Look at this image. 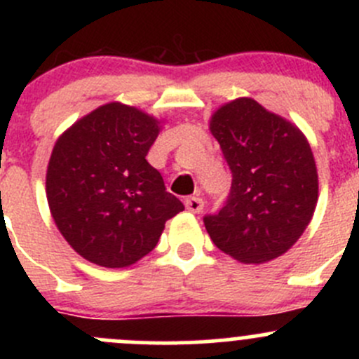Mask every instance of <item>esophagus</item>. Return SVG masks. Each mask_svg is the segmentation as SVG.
<instances>
[{"label": "esophagus", "instance_id": "obj_1", "mask_svg": "<svg viewBox=\"0 0 359 359\" xmlns=\"http://www.w3.org/2000/svg\"><path fill=\"white\" fill-rule=\"evenodd\" d=\"M184 205H186L187 212L200 213L203 210V206H205V201H203L201 198H198V196H189V198H186Z\"/></svg>", "mask_w": 359, "mask_h": 359}]
</instances>
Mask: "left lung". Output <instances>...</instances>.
<instances>
[{
  "instance_id": "obj_1",
  "label": "left lung",
  "mask_w": 359,
  "mask_h": 359,
  "mask_svg": "<svg viewBox=\"0 0 359 359\" xmlns=\"http://www.w3.org/2000/svg\"><path fill=\"white\" fill-rule=\"evenodd\" d=\"M233 175L229 196L203 217L213 245L245 264L283 255L302 236L318 201L309 142L253 99H236L210 123Z\"/></svg>"
}]
</instances>
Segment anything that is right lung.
Returning <instances> with one entry per match:
<instances>
[{
	"instance_id": "1",
	"label": "right lung",
	"mask_w": 359,
	"mask_h": 359,
	"mask_svg": "<svg viewBox=\"0 0 359 359\" xmlns=\"http://www.w3.org/2000/svg\"><path fill=\"white\" fill-rule=\"evenodd\" d=\"M158 132L154 118L112 102L74 123L53 147L50 212L67 243L97 266L135 264L184 210L146 159Z\"/></svg>"
}]
</instances>
